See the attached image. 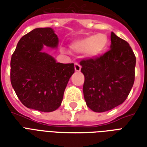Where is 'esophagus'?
Returning <instances> with one entry per match:
<instances>
[{
    "label": "esophagus",
    "instance_id": "obj_1",
    "mask_svg": "<svg viewBox=\"0 0 147 147\" xmlns=\"http://www.w3.org/2000/svg\"><path fill=\"white\" fill-rule=\"evenodd\" d=\"M75 70L76 71H80L81 70V66L79 63H75Z\"/></svg>",
    "mask_w": 147,
    "mask_h": 147
}]
</instances>
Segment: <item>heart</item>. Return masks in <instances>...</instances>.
<instances>
[{
  "instance_id": "obj_1",
  "label": "heart",
  "mask_w": 147,
  "mask_h": 147,
  "mask_svg": "<svg viewBox=\"0 0 147 147\" xmlns=\"http://www.w3.org/2000/svg\"><path fill=\"white\" fill-rule=\"evenodd\" d=\"M108 44V38L104 34H98L96 35L80 39L71 44V49L76 53L85 52L90 57H98L105 51Z\"/></svg>"
}]
</instances>
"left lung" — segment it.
Masks as SVG:
<instances>
[{
    "instance_id": "left-lung-1",
    "label": "left lung",
    "mask_w": 147,
    "mask_h": 147,
    "mask_svg": "<svg viewBox=\"0 0 147 147\" xmlns=\"http://www.w3.org/2000/svg\"><path fill=\"white\" fill-rule=\"evenodd\" d=\"M110 48L101 56L80 61L85 78L84 99L96 113L122 104L135 81L136 58L129 44L112 32Z\"/></svg>"
}]
</instances>
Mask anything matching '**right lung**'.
I'll list each match as a JSON object with an SVG mask.
<instances>
[{"mask_svg":"<svg viewBox=\"0 0 147 147\" xmlns=\"http://www.w3.org/2000/svg\"><path fill=\"white\" fill-rule=\"evenodd\" d=\"M57 44L52 28H36L21 38L11 55V86L27 108L49 113L61 106L75 66L73 63H57L42 52L44 45L55 48Z\"/></svg>","mask_w":147,"mask_h":147,"instance_id":"1","label":"right lung"}]
</instances>
